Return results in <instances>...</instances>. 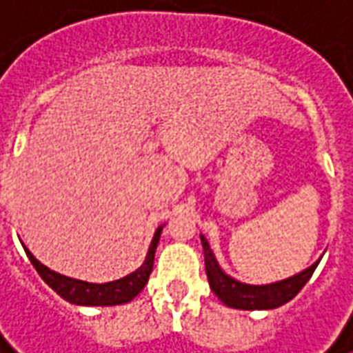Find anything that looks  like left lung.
I'll return each instance as SVG.
<instances>
[{
  "label": "left lung",
  "mask_w": 353,
  "mask_h": 353,
  "mask_svg": "<svg viewBox=\"0 0 353 353\" xmlns=\"http://www.w3.org/2000/svg\"><path fill=\"white\" fill-rule=\"evenodd\" d=\"M202 250H204V265H206V275L214 294L230 308H239V310H271L279 308L285 303L292 301L299 291L308 283L312 277L316 265L320 263V257L316 263L306 267L305 271L296 273L289 279H283L277 283L269 285H248L237 279L230 277L224 269L220 267L214 251L210 250V243L204 236H200Z\"/></svg>",
  "instance_id": "1"
}]
</instances>
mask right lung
<instances>
[{
  "instance_id": "obj_1",
  "label": "right lung",
  "mask_w": 353,
  "mask_h": 353,
  "mask_svg": "<svg viewBox=\"0 0 353 353\" xmlns=\"http://www.w3.org/2000/svg\"><path fill=\"white\" fill-rule=\"evenodd\" d=\"M161 232H163V225L157 228L153 241H151L149 251H147V257H145V261H143L139 269L129 273L128 277L110 281V283H102V285L100 283H88V281L66 277V275H61L57 271H50L47 265L41 263L25 245L23 248H25L27 257L31 259V263L37 269V273L41 275V279L57 294H61L64 301L78 306H116L125 305L129 301H133L143 291V287L147 285L149 275L153 271L157 243H159Z\"/></svg>"
}]
</instances>
